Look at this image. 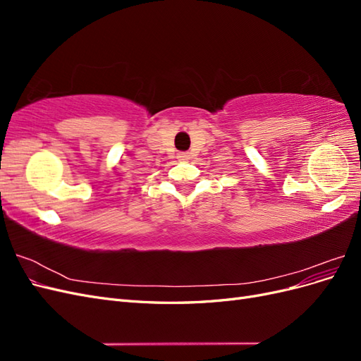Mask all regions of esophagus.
Masks as SVG:
<instances>
[{
	"mask_svg": "<svg viewBox=\"0 0 361 361\" xmlns=\"http://www.w3.org/2000/svg\"><path fill=\"white\" fill-rule=\"evenodd\" d=\"M178 159L182 161V162H187L191 159V155L188 154V152H179L178 154Z\"/></svg>",
	"mask_w": 361,
	"mask_h": 361,
	"instance_id": "obj_1",
	"label": "esophagus"
}]
</instances>
